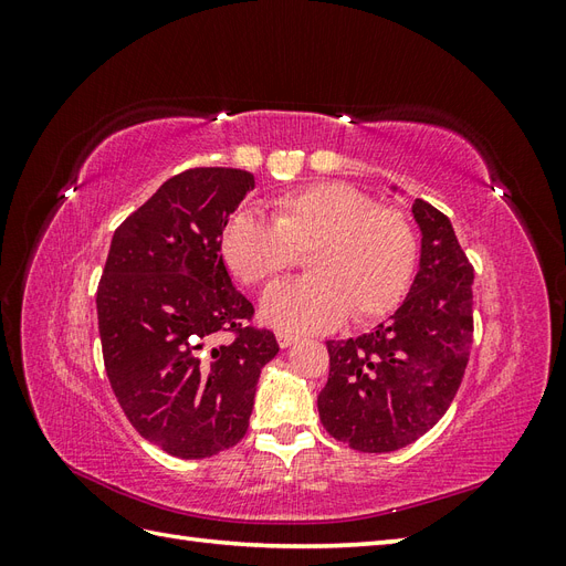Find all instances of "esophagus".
Segmentation results:
<instances>
[{"label":"esophagus","mask_w":566,"mask_h":566,"mask_svg":"<svg viewBox=\"0 0 566 566\" xmlns=\"http://www.w3.org/2000/svg\"><path fill=\"white\" fill-rule=\"evenodd\" d=\"M276 339H279L281 349H287V347H293V345H295V342H297V335H290V333H285V331H279V333H276Z\"/></svg>","instance_id":"esophagus-1"}]
</instances>
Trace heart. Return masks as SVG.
Masks as SVG:
<instances>
[{
  "label": "heart",
  "mask_w": 566,
  "mask_h": 566,
  "mask_svg": "<svg viewBox=\"0 0 566 566\" xmlns=\"http://www.w3.org/2000/svg\"><path fill=\"white\" fill-rule=\"evenodd\" d=\"M219 250L245 285H269L306 254L310 276L271 287L262 318L287 333L331 331L352 314L368 323L397 310L410 285L418 241L403 212L342 181L295 188L271 200V221L231 214Z\"/></svg>",
  "instance_id": "1"
}]
</instances>
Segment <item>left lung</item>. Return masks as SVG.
I'll return each instance as SVG.
<instances>
[{"instance_id":"obj_1","label":"left lung","mask_w":566,"mask_h":566,"mask_svg":"<svg viewBox=\"0 0 566 566\" xmlns=\"http://www.w3.org/2000/svg\"><path fill=\"white\" fill-rule=\"evenodd\" d=\"M413 217L420 262L399 310L373 333L325 342L331 375L318 416L331 437L361 453L399 451L434 427L470 358L474 271L447 214L416 198Z\"/></svg>"}]
</instances>
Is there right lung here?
Instances as JSON below:
<instances>
[{"label": "right lung", "mask_w": 566, "mask_h": 566, "mask_svg": "<svg viewBox=\"0 0 566 566\" xmlns=\"http://www.w3.org/2000/svg\"><path fill=\"white\" fill-rule=\"evenodd\" d=\"M254 177L196 167L167 179L117 227L96 290L104 364L127 420L165 453L196 460L248 432L256 380L279 354L238 293L219 233ZM233 329L229 346H212Z\"/></svg>", "instance_id": "right-lung-1"}]
</instances>
